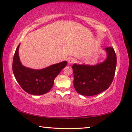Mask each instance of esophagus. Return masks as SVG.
Here are the masks:
<instances>
[{"instance_id": "1", "label": "esophagus", "mask_w": 132, "mask_h": 132, "mask_svg": "<svg viewBox=\"0 0 132 132\" xmlns=\"http://www.w3.org/2000/svg\"><path fill=\"white\" fill-rule=\"evenodd\" d=\"M68 63L69 64H72L73 63L75 62V59L73 57H69L68 59Z\"/></svg>"}]
</instances>
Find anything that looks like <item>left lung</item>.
I'll return each mask as SVG.
<instances>
[{
    "mask_svg": "<svg viewBox=\"0 0 132 132\" xmlns=\"http://www.w3.org/2000/svg\"><path fill=\"white\" fill-rule=\"evenodd\" d=\"M107 57L96 65L74 64L75 89L80 95L95 96L108 89L113 80L116 67V55L114 49L106 47Z\"/></svg>",
    "mask_w": 132,
    "mask_h": 132,
    "instance_id": "left-lung-1",
    "label": "left lung"
}]
</instances>
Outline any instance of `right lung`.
<instances>
[{
    "mask_svg": "<svg viewBox=\"0 0 132 132\" xmlns=\"http://www.w3.org/2000/svg\"><path fill=\"white\" fill-rule=\"evenodd\" d=\"M14 53L12 69L14 76L21 87L30 95H42L47 93L52 89L54 80L61 70L67 65L63 61L52 64L42 69H32L24 66L19 56V48Z\"/></svg>",
    "mask_w": 132,
    "mask_h": 132,
    "instance_id": "add662e5",
    "label": "right lung"
}]
</instances>
